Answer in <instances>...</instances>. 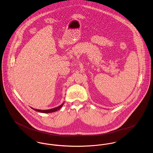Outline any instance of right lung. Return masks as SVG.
Masks as SVG:
<instances>
[{
	"instance_id": "obj_1",
	"label": "right lung",
	"mask_w": 153,
	"mask_h": 153,
	"mask_svg": "<svg viewBox=\"0 0 153 153\" xmlns=\"http://www.w3.org/2000/svg\"><path fill=\"white\" fill-rule=\"evenodd\" d=\"M64 104V102L62 103L60 105L58 106L56 108H52V109H47V110H41V109H34L32 107H31L32 109H33L34 111H36L37 112H41V113H45V114H47V113H52V112H55V111H57L58 110H59V109L63 106V105Z\"/></svg>"
}]
</instances>
